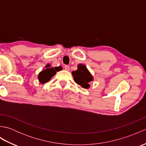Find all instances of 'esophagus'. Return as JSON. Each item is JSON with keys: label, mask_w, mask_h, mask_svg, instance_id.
Segmentation results:
<instances>
[{"label": "esophagus", "mask_w": 146, "mask_h": 146, "mask_svg": "<svg viewBox=\"0 0 146 146\" xmlns=\"http://www.w3.org/2000/svg\"><path fill=\"white\" fill-rule=\"evenodd\" d=\"M64 69L66 71H69L70 70V67L69 66H68V65H66V66H64Z\"/></svg>", "instance_id": "1"}]
</instances>
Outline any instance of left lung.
<instances>
[{"label": "left lung", "mask_w": 146, "mask_h": 146, "mask_svg": "<svg viewBox=\"0 0 146 146\" xmlns=\"http://www.w3.org/2000/svg\"><path fill=\"white\" fill-rule=\"evenodd\" d=\"M77 70L72 71L73 79L77 84L80 85L82 88L88 89L90 87V83L94 81L91 73L90 72L86 65L83 64H79L77 65Z\"/></svg>", "instance_id": "1"}]
</instances>
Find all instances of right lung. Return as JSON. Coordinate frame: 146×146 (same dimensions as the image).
I'll return each mask as SVG.
<instances>
[{"label": "right lung", "instance_id": "add662e5", "mask_svg": "<svg viewBox=\"0 0 146 146\" xmlns=\"http://www.w3.org/2000/svg\"><path fill=\"white\" fill-rule=\"evenodd\" d=\"M51 66L50 64H47L41 72L38 74V78L39 82L41 84H44V83L48 82L51 79L52 77L54 76L55 74L56 73V71H61L63 69L62 66H58L54 68Z\"/></svg>", "mask_w": 146, "mask_h": 146}]
</instances>
